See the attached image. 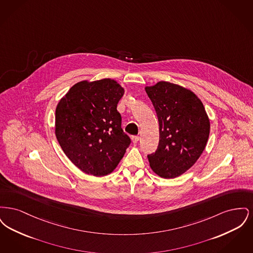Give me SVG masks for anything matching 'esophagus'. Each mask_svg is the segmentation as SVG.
I'll use <instances>...</instances> for the list:
<instances>
[{
    "instance_id": "1",
    "label": "esophagus",
    "mask_w": 253,
    "mask_h": 253,
    "mask_svg": "<svg viewBox=\"0 0 253 253\" xmlns=\"http://www.w3.org/2000/svg\"><path fill=\"white\" fill-rule=\"evenodd\" d=\"M139 139H140V138H139V136H132V143H134V144H135V143H137V142L139 141Z\"/></svg>"
}]
</instances>
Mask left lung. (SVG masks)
Wrapping results in <instances>:
<instances>
[{"label": "left lung", "mask_w": 253, "mask_h": 253, "mask_svg": "<svg viewBox=\"0 0 253 253\" xmlns=\"http://www.w3.org/2000/svg\"><path fill=\"white\" fill-rule=\"evenodd\" d=\"M157 112L159 143L148 156L162 178H175L192 168L208 142L211 124L202 101L191 90L168 82L146 86Z\"/></svg>", "instance_id": "obj_1"}]
</instances>
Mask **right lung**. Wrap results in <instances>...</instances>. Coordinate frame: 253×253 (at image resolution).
Instances as JSON below:
<instances>
[{
  "mask_svg": "<svg viewBox=\"0 0 253 253\" xmlns=\"http://www.w3.org/2000/svg\"><path fill=\"white\" fill-rule=\"evenodd\" d=\"M123 95L124 88L115 80L83 81L73 85L57 105V139L66 157L87 174L111 173L131 143L117 110Z\"/></svg>",
  "mask_w": 253,
  "mask_h": 253,
  "instance_id": "add662e5",
  "label": "right lung"
}]
</instances>
